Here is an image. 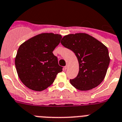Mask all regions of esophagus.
Instances as JSON below:
<instances>
[{
    "label": "esophagus",
    "mask_w": 122,
    "mask_h": 122,
    "mask_svg": "<svg viewBox=\"0 0 122 122\" xmlns=\"http://www.w3.org/2000/svg\"><path fill=\"white\" fill-rule=\"evenodd\" d=\"M68 68V64H66V66H64V69H65V70H67Z\"/></svg>",
    "instance_id": "esophagus-1"
}]
</instances>
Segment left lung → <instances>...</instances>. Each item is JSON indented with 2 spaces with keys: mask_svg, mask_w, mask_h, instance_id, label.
Masks as SVG:
<instances>
[{
  "mask_svg": "<svg viewBox=\"0 0 122 122\" xmlns=\"http://www.w3.org/2000/svg\"><path fill=\"white\" fill-rule=\"evenodd\" d=\"M61 43L74 52L79 63V72L76 78L70 80L71 85L81 91L98 86L103 81L110 64L107 47L85 33L65 36Z\"/></svg>",
  "mask_w": 122,
  "mask_h": 122,
  "instance_id": "left-lung-1",
  "label": "left lung"
}]
</instances>
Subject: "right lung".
Listing matches in <instances>:
<instances>
[{"instance_id": "obj_1", "label": "right lung", "mask_w": 122, "mask_h": 122, "mask_svg": "<svg viewBox=\"0 0 122 122\" xmlns=\"http://www.w3.org/2000/svg\"><path fill=\"white\" fill-rule=\"evenodd\" d=\"M62 38L59 34L42 33L26 41L19 47L15 64L20 80L25 86L41 92L51 86L63 71L52 51Z\"/></svg>"}]
</instances>
